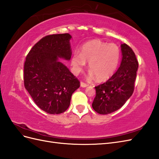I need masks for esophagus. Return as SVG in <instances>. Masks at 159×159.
I'll return each instance as SVG.
<instances>
[{
    "instance_id": "esophagus-1",
    "label": "esophagus",
    "mask_w": 159,
    "mask_h": 159,
    "mask_svg": "<svg viewBox=\"0 0 159 159\" xmlns=\"http://www.w3.org/2000/svg\"><path fill=\"white\" fill-rule=\"evenodd\" d=\"M87 86H88V84H87V83H85L82 82V81H81V82H80V87H87Z\"/></svg>"
}]
</instances>
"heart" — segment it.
<instances>
[{"label": "heart", "mask_w": 159, "mask_h": 159, "mask_svg": "<svg viewBox=\"0 0 159 159\" xmlns=\"http://www.w3.org/2000/svg\"><path fill=\"white\" fill-rule=\"evenodd\" d=\"M120 58V48L115 43H107L95 39L84 43L80 53L75 52L71 59L72 70L78 75L89 62L90 77L95 75L97 80L108 79L118 66Z\"/></svg>", "instance_id": "1"}]
</instances>
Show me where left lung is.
I'll use <instances>...</instances> for the list:
<instances>
[{
	"label": "left lung",
	"mask_w": 159,
	"mask_h": 159,
	"mask_svg": "<svg viewBox=\"0 0 159 159\" xmlns=\"http://www.w3.org/2000/svg\"><path fill=\"white\" fill-rule=\"evenodd\" d=\"M121 48L122 60L118 70L106 82L95 87L92 107L99 114H109L121 108L134 90L138 62L128 45L123 43Z\"/></svg>",
	"instance_id": "obj_1"
}]
</instances>
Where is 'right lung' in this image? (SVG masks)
I'll return each mask as SVG.
<instances>
[{
    "label": "right lung",
    "mask_w": 159,
    "mask_h": 159,
    "mask_svg": "<svg viewBox=\"0 0 159 159\" xmlns=\"http://www.w3.org/2000/svg\"><path fill=\"white\" fill-rule=\"evenodd\" d=\"M69 34L45 36L27 55L24 64V86L38 106L50 114L63 113L80 81L58 58L70 60Z\"/></svg>",
    "instance_id": "add662e5"
}]
</instances>
